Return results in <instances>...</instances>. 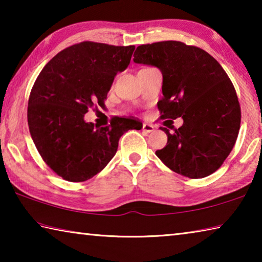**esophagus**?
<instances>
[{
	"label": "esophagus",
	"instance_id": "1",
	"mask_svg": "<svg viewBox=\"0 0 262 262\" xmlns=\"http://www.w3.org/2000/svg\"><path fill=\"white\" fill-rule=\"evenodd\" d=\"M155 130V127L150 123H143V132L145 133H151Z\"/></svg>",
	"mask_w": 262,
	"mask_h": 262
}]
</instances>
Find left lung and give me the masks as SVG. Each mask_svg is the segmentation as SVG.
<instances>
[{
	"label": "left lung",
	"instance_id": "8db88e82",
	"mask_svg": "<svg viewBox=\"0 0 262 262\" xmlns=\"http://www.w3.org/2000/svg\"><path fill=\"white\" fill-rule=\"evenodd\" d=\"M134 62L162 72L161 119L183 118L156 155L170 170L192 179L220 168L231 152L241 128V106L231 81L206 51L180 41L141 45Z\"/></svg>",
	"mask_w": 262,
	"mask_h": 262
}]
</instances>
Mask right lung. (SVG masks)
Wrapping results in <instances>:
<instances>
[{
  "label": "right lung",
  "mask_w": 262,
  "mask_h": 262,
  "mask_svg": "<svg viewBox=\"0 0 262 262\" xmlns=\"http://www.w3.org/2000/svg\"><path fill=\"white\" fill-rule=\"evenodd\" d=\"M134 50L79 42L57 53L35 79L28 106L30 134L45 163L64 180L79 183L99 173L114 157L120 137L142 128L130 118L115 117L106 127L84 120L89 108L104 105Z\"/></svg>",
  "instance_id": "right-lung-1"
}]
</instances>
